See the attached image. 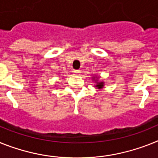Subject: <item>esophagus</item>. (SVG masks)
Listing matches in <instances>:
<instances>
[{
	"mask_svg": "<svg viewBox=\"0 0 158 158\" xmlns=\"http://www.w3.org/2000/svg\"><path fill=\"white\" fill-rule=\"evenodd\" d=\"M73 72L75 73V74H76V75H79V73H81V71H80V70H74Z\"/></svg>",
	"mask_w": 158,
	"mask_h": 158,
	"instance_id": "esophagus-1",
	"label": "esophagus"
}]
</instances>
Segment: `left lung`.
I'll return each mask as SVG.
<instances>
[{"instance_id":"1","label":"left lung","mask_w":158,"mask_h":158,"mask_svg":"<svg viewBox=\"0 0 158 158\" xmlns=\"http://www.w3.org/2000/svg\"><path fill=\"white\" fill-rule=\"evenodd\" d=\"M96 79H97V78H96ZM94 79H95V78H94ZM95 82L97 83H96V85H95V87H98L99 89H101V88H103V87H104V82H99V83H98L97 80H95Z\"/></svg>"}]
</instances>
